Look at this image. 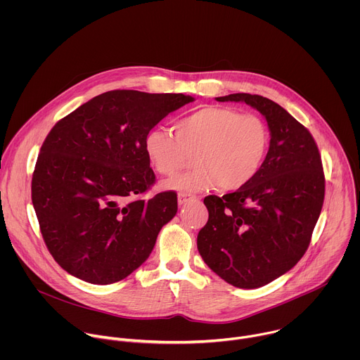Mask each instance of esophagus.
I'll list each match as a JSON object with an SVG mask.
<instances>
[{
    "label": "esophagus",
    "mask_w": 360,
    "mask_h": 360,
    "mask_svg": "<svg viewBox=\"0 0 360 360\" xmlns=\"http://www.w3.org/2000/svg\"><path fill=\"white\" fill-rule=\"evenodd\" d=\"M193 199H196V195L186 193V192L178 193V203H179V205H184V203H186V202H189V200H193Z\"/></svg>",
    "instance_id": "obj_1"
}]
</instances>
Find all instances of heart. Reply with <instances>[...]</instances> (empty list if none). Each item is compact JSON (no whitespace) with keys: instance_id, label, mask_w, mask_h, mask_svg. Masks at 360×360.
<instances>
[{"instance_id":"b5f03b06","label":"heart","mask_w":360,"mask_h":360,"mask_svg":"<svg viewBox=\"0 0 360 360\" xmlns=\"http://www.w3.org/2000/svg\"><path fill=\"white\" fill-rule=\"evenodd\" d=\"M269 145L271 132L261 117L218 105L182 118L175 134L153 128L143 139L150 165L165 176L175 175L193 155L191 171L164 182L167 189L181 192L246 186L261 172Z\"/></svg>"}]
</instances>
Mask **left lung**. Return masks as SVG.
Listing matches in <instances>:
<instances>
[{
    "instance_id": "obj_1",
    "label": "left lung",
    "mask_w": 360,
    "mask_h": 360,
    "mask_svg": "<svg viewBox=\"0 0 360 360\" xmlns=\"http://www.w3.org/2000/svg\"><path fill=\"white\" fill-rule=\"evenodd\" d=\"M217 101H242L258 110L271 145L252 182L203 199L210 218L198 233V250L224 281L255 289L290 271L309 246L325 198L322 160L311 132L276 102L250 94Z\"/></svg>"
}]
</instances>
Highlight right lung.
Listing matches in <instances>:
<instances>
[{
    "mask_svg": "<svg viewBox=\"0 0 360 360\" xmlns=\"http://www.w3.org/2000/svg\"><path fill=\"white\" fill-rule=\"evenodd\" d=\"M193 98L115 89L89 99L46 135L31 198L44 242L70 275L110 285L139 268L178 211L176 193L134 199L155 182L145 135Z\"/></svg>",
    "mask_w": 360,
    "mask_h": 360,
    "instance_id": "add662e5",
    "label": "right lung"
}]
</instances>
